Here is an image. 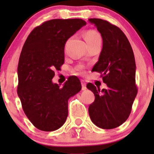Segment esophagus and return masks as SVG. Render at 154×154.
I'll return each mask as SVG.
<instances>
[{"label":"esophagus","mask_w":154,"mask_h":154,"mask_svg":"<svg viewBox=\"0 0 154 154\" xmlns=\"http://www.w3.org/2000/svg\"><path fill=\"white\" fill-rule=\"evenodd\" d=\"M81 84H82V90H86V83L84 80H81Z\"/></svg>","instance_id":"obj_1"}]
</instances>
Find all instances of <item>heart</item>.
Masks as SVG:
<instances>
[{
	"instance_id": "obj_1",
	"label": "heart",
	"mask_w": 154,
	"mask_h": 154,
	"mask_svg": "<svg viewBox=\"0 0 154 154\" xmlns=\"http://www.w3.org/2000/svg\"><path fill=\"white\" fill-rule=\"evenodd\" d=\"M84 38L88 45L95 42H101V37L100 34L94 29L87 30L84 33Z\"/></svg>"
}]
</instances>
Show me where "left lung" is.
Wrapping results in <instances>:
<instances>
[{"instance_id":"8db88e82","label":"left lung","mask_w":154,"mask_h":154,"mask_svg":"<svg viewBox=\"0 0 154 154\" xmlns=\"http://www.w3.org/2000/svg\"><path fill=\"white\" fill-rule=\"evenodd\" d=\"M100 32L103 48L92 71L101 74L106 89L92 83L86 87L94 94L88 107L91 122L102 129H113L126 122L137 94L136 62L127 36L117 26L100 18H89Z\"/></svg>"}]
</instances>
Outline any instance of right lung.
I'll list each match as a JSON object with an SVG mask.
<instances>
[{
	"mask_svg": "<svg viewBox=\"0 0 154 154\" xmlns=\"http://www.w3.org/2000/svg\"><path fill=\"white\" fill-rule=\"evenodd\" d=\"M86 24L80 18L49 20L32 29L24 42L17 93L24 113L38 130L54 131L64 125L68 99L81 90L77 77H70L63 88L52 79L64 63L66 41Z\"/></svg>",
	"mask_w": 154,
	"mask_h": 154,
	"instance_id": "add662e5",
	"label": "right lung"
}]
</instances>
